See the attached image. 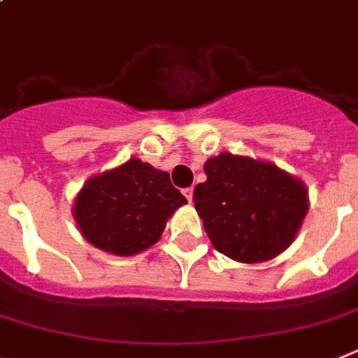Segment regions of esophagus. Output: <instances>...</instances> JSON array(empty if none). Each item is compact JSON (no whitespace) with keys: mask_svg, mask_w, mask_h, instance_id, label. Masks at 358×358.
Returning <instances> with one entry per match:
<instances>
[{"mask_svg":"<svg viewBox=\"0 0 358 358\" xmlns=\"http://www.w3.org/2000/svg\"><path fill=\"white\" fill-rule=\"evenodd\" d=\"M182 194H185L186 199L192 203V197H194V188H192V186H190V188H185V190H182Z\"/></svg>","mask_w":358,"mask_h":358,"instance_id":"obj_1","label":"esophagus"}]
</instances>
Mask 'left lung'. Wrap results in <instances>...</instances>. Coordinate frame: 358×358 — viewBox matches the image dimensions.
<instances>
[{
	"mask_svg": "<svg viewBox=\"0 0 358 358\" xmlns=\"http://www.w3.org/2000/svg\"><path fill=\"white\" fill-rule=\"evenodd\" d=\"M204 173L194 203L217 252L253 264L288 248L308 212L306 186L275 164L231 154L208 159Z\"/></svg>",
	"mask_w": 358,
	"mask_h": 358,
	"instance_id": "left-lung-1",
	"label": "left lung"
}]
</instances>
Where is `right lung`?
<instances>
[{
  "label": "right lung",
  "instance_id": "right-lung-1",
  "mask_svg": "<svg viewBox=\"0 0 358 358\" xmlns=\"http://www.w3.org/2000/svg\"><path fill=\"white\" fill-rule=\"evenodd\" d=\"M186 203L166 172L139 159L88 179L74 217L85 239L115 255H136L161 237L166 219Z\"/></svg>",
  "mask_w": 358,
  "mask_h": 358
}]
</instances>
